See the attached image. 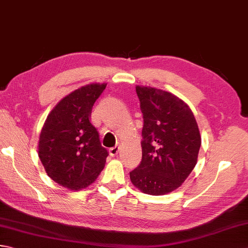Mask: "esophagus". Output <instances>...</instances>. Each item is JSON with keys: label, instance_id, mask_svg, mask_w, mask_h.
I'll return each mask as SVG.
<instances>
[{"label": "esophagus", "instance_id": "34e87169", "mask_svg": "<svg viewBox=\"0 0 248 248\" xmlns=\"http://www.w3.org/2000/svg\"><path fill=\"white\" fill-rule=\"evenodd\" d=\"M119 149H120V147H119V146L112 147V148L109 149V155H112V156L117 155H118V152H119Z\"/></svg>", "mask_w": 248, "mask_h": 248}]
</instances>
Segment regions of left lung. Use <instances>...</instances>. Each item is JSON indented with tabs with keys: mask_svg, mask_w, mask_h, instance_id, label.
Listing matches in <instances>:
<instances>
[{
	"mask_svg": "<svg viewBox=\"0 0 248 248\" xmlns=\"http://www.w3.org/2000/svg\"><path fill=\"white\" fill-rule=\"evenodd\" d=\"M143 113L141 161L130 179L141 192L165 195L179 187L197 163L202 139L193 112L175 94L136 86Z\"/></svg>",
	"mask_w": 248,
	"mask_h": 248,
	"instance_id": "1",
	"label": "left lung"
}]
</instances>
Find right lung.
<instances>
[{
  "label": "right lung",
  "mask_w": 248,
  "mask_h": 248,
  "mask_svg": "<svg viewBox=\"0 0 248 248\" xmlns=\"http://www.w3.org/2000/svg\"><path fill=\"white\" fill-rule=\"evenodd\" d=\"M107 84L72 92L51 110L41 130L38 155L48 176L61 186L81 189L96 180L108 155L91 121L92 108Z\"/></svg>",
  "instance_id": "1"
}]
</instances>
